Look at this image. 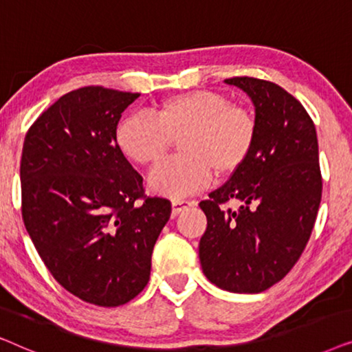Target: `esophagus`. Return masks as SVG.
<instances>
[{"label":"esophagus","instance_id":"34e87169","mask_svg":"<svg viewBox=\"0 0 352 352\" xmlns=\"http://www.w3.org/2000/svg\"><path fill=\"white\" fill-rule=\"evenodd\" d=\"M197 201L194 200H181V199H175L171 200V206H173V214H179L182 210L189 208V206H194Z\"/></svg>","mask_w":352,"mask_h":352}]
</instances>
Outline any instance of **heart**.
Wrapping results in <instances>:
<instances>
[{
  "label": "heart",
  "instance_id": "heart-1",
  "mask_svg": "<svg viewBox=\"0 0 352 352\" xmlns=\"http://www.w3.org/2000/svg\"><path fill=\"white\" fill-rule=\"evenodd\" d=\"M256 138V122L247 109L232 105L224 94L195 89L162 99L151 115L133 113L120 120L115 141L138 165L160 160L173 141L181 157L153 168L148 187L158 195L179 199L210 184L213 171L228 176L247 160Z\"/></svg>",
  "mask_w": 352,
  "mask_h": 352
}]
</instances>
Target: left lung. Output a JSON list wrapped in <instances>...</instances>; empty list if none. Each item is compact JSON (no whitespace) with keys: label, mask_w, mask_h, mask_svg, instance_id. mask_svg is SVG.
Segmentation results:
<instances>
[{"label":"left lung","mask_w":352,"mask_h":352,"mask_svg":"<svg viewBox=\"0 0 352 352\" xmlns=\"http://www.w3.org/2000/svg\"><path fill=\"white\" fill-rule=\"evenodd\" d=\"M252 99L256 138L230 179L200 201L206 230L199 243L204 274L232 293H261L300 259L322 199L316 126L300 100L271 81L224 80ZM239 199L237 210L220 205Z\"/></svg>","instance_id":"1"}]
</instances>
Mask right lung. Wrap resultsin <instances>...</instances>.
Returning a JSON list of instances; mask_svg holds the SVG:
<instances>
[{
	"instance_id": "add662e5",
	"label": "right lung",
	"mask_w": 352,
	"mask_h": 352,
	"mask_svg": "<svg viewBox=\"0 0 352 352\" xmlns=\"http://www.w3.org/2000/svg\"><path fill=\"white\" fill-rule=\"evenodd\" d=\"M138 93L86 86L56 100L22 148V218L52 277L80 300L113 307L151 277L170 200L144 195L142 176L115 141Z\"/></svg>"
}]
</instances>
